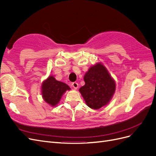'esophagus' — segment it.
I'll return each instance as SVG.
<instances>
[{
  "instance_id": "esophagus-1",
  "label": "esophagus",
  "mask_w": 156,
  "mask_h": 156,
  "mask_svg": "<svg viewBox=\"0 0 156 156\" xmlns=\"http://www.w3.org/2000/svg\"><path fill=\"white\" fill-rule=\"evenodd\" d=\"M72 87L75 88V89H77L78 88V83L76 82H73L72 83Z\"/></svg>"
}]
</instances>
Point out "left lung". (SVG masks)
Masks as SVG:
<instances>
[{"mask_svg":"<svg viewBox=\"0 0 156 156\" xmlns=\"http://www.w3.org/2000/svg\"><path fill=\"white\" fill-rule=\"evenodd\" d=\"M85 84L79 88L87 105L94 109H99L110 101L115 92L116 84L106 68L98 63L84 76Z\"/></svg>","mask_w":156,"mask_h":156,"instance_id":"8db88e82","label":"left lung"}]
</instances>
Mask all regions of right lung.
Listing matches in <instances>:
<instances>
[{
  "instance_id": "obj_1",
  "label": "right lung",
  "mask_w": 156,
  "mask_h": 156,
  "mask_svg": "<svg viewBox=\"0 0 156 156\" xmlns=\"http://www.w3.org/2000/svg\"><path fill=\"white\" fill-rule=\"evenodd\" d=\"M69 90L68 84L56 81L53 76H49L42 83V97L46 103L53 107L58 104L64 93Z\"/></svg>"
}]
</instances>
